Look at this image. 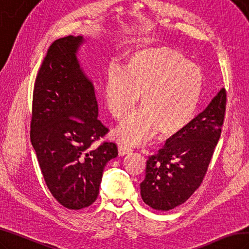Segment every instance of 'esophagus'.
Instances as JSON below:
<instances>
[{
    "mask_svg": "<svg viewBox=\"0 0 249 249\" xmlns=\"http://www.w3.org/2000/svg\"><path fill=\"white\" fill-rule=\"evenodd\" d=\"M132 152V149L129 147L128 144L123 143V142H119L118 143V153L120 156H124Z\"/></svg>",
    "mask_w": 249,
    "mask_h": 249,
    "instance_id": "esophagus-1",
    "label": "esophagus"
}]
</instances>
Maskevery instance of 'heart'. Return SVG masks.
Returning <instances> with one entry per match:
<instances>
[{"mask_svg":"<svg viewBox=\"0 0 249 249\" xmlns=\"http://www.w3.org/2000/svg\"><path fill=\"white\" fill-rule=\"evenodd\" d=\"M204 88L202 70L178 51L167 46L141 48L125 58L124 70L112 68L104 89L108 113L124 121L117 136L129 143L141 142L159 130L170 136L196 117Z\"/></svg>","mask_w":249,"mask_h":249,"instance_id":"1","label":"heart"}]
</instances>
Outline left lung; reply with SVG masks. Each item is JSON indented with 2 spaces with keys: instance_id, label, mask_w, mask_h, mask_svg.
Masks as SVG:
<instances>
[{
  "instance_id": "1",
  "label": "left lung",
  "mask_w": 249,
  "mask_h": 249,
  "mask_svg": "<svg viewBox=\"0 0 249 249\" xmlns=\"http://www.w3.org/2000/svg\"><path fill=\"white\" fill-rule=\"evenodd\" d=\"M225 110L226 90L221 89L202 113L169 138L159 153L149 156L141 184L145 204L167 211L193 195L202 184L220 139Z\"/></svg>"
}]
</instances>
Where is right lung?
<instances>
[{
  "mask_svg": "<svg viewBox=\"0 0 249 249\" xmlns=\"http://www.w3.org/2000/svg\"><path fill=\"white\" fill-rule=\"evenodd\" d=\"M82 36L53 42L36 78L30 141L53 196L65 208L92 205L99 193L107 162L118 155L117 145L104 142L108 132L97 119L93 82L77 53Z\"/></svg>",
  "mask_w": 249,
  "mask_h": 249,
  "instance_id": "add662e5",
  "label": "right lung"
}]
</instances>
